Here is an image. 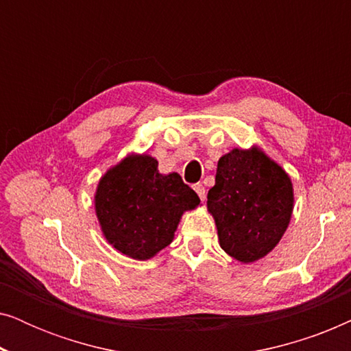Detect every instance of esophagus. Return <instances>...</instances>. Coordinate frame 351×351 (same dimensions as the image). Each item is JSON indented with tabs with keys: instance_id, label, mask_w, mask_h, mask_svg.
I'll return each mask as SVG.
<instances>
[{
	"instance_id": "esophagus-1",
	"label": "esophagus",
	"mask_w": 351,
	"mask_h": 351,
	"mask_svg": "<svg viewBox=\"0 0 351 351\" xmlns=\"http://www.w3.org/2000/svg\"><path fill=\"white\" fill-rule=\"evenodd\" d=\"M193 190L196 191V195L199 196V199L201 201H204L206 199V189L201 184H196V185H193Z\"/></svg>"
}]
</instances>
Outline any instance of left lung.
I'll use <instances>...</instances> for the list:
<instances>
[{
  "label": "left lung",
  "instance_id": "left-lung-1",
  "mask_svg": "<svg viewBox=\"0 0 351 351\" xmlns=\"http://www.w3.org/2000/svg\"><path fill=\"white\" fill-rule=\"evenodd\" d=\"M208 210L220 247L241 263L261 261L281 241L294 210L291 177L261 147L220 156Z\"/></svg>",
  "mask_w": 351,
  "mask_h": 351
}]
</instances>
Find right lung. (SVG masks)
<instances>
[{
  "label": "right lung",
  "mask_w": 351,
  "mask_h": 351,
  "mask_svg": "<svg viewBox=\"0 0 351 351\" xmlns=\"http://www.w3.org/2000/svg\"><path fill=\"white\" fill-rule=\"evenodd\" d=\"M199 198L177 172L161 174L147 153H129L100 177L94 208L110 246L134 261H148L169 246L182 215Z\"/></svg>",
  "instance_id": "1"
}]
</instances>
